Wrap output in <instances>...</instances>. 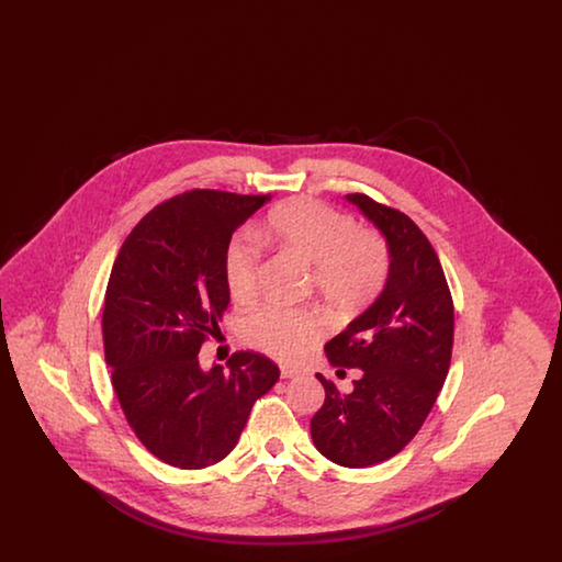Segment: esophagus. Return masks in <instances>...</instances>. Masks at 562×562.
<instances>
[{
	"label": "esophagus",
	"mask_w": 562,
	"mask_h": 562,
	"mask_svg": "<svg viewBox=\"0 0 562 562\" xmlns=\"http://www.w3.org/2000/svg\"><path fill=\"white\" fill-rule=\"evenodd\" d=\"M280 374H282V379H293V376L299 374V371H296V369H291V367H282V369H280Z\"/></svg>",
	"instance_id": "obj_1"
}]
</instances>
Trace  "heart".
Returning <instances> with one entry per match:
<instances>
[{"label":"heart","mask_w":562,"mask_h":562,"mask_svg":"<svg viewBox=\"0 0 562 562\" xmlns=\"http://www.w3.org/2000/svg\"><path fill=\"white\" fill-rule=\"evenodd\" d=\"M261 238L276 241L312 269V293L337 318L371 305L390 271L387 246L379 234L356 227V221L314 200H294L271 211ZM223 276L229 294L246 303L259 291L261 248L246 234L227 244ZM244 339L276 360H293L322 335L321 316L312 310L266 305L244 321Z\"/></svg>","instance_id":"b5f03b06"}]
</instances>
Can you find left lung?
Returning <instances> with one entry per match:
<instances>
[{"instance_id": "obj_1", "label": "left lung", "mask_w": 562, "mask_h": 562, "mask_svg": "<svg viewBox=\"0 0 562 562\" xmlns=\"http://www.w3.org/2000/svg\"><path fill=\"white\" fill-rule=\"evenodd\" d=\"M346 198L383 234L390 273L373 305L324 346L333 367L362 373L351 394L316 374L326 398L310 429L333 463L369 468L401 453L438 398L453 351V299L436 250L406 214L364 193Z\"/></svg>"}]
</instances>
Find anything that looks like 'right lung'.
Instances as JSON below:
<instances>
[{"label": "right lung", "instance_id": "1", "mask_svg": "<svg viewBox=\"0 0 562 562\" xmlns=\"http://www.w3.org/2000/svg\"><path fill=\"white\" fill-rule=\"evenodd\" d=\"M271 195L193 189L145 214L109 276L103 344L115 396L136 438L164 463L202 470L232 453L280 369L236 351L200 367L202 344L229 305L227 244Z\"/></svg>", "mask_w": 562, "mask_h": 562}]
</instances>
